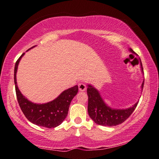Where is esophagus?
I'll return each instance as SVG.
<instances>
[{"mask_svg":"<svg viewBox=\"0 0 159 159\" xmlns=\"http://www.w3.org/2000/svg\"><path fill=\"white\" fill-rule=\"evenodd\" d=\"M78 87H79L80 91H85L87 87L84 83H79L78 84Z\"/></svg>","mask_w":159,"mask_h":159,"instance_id":"1","label":"esophagus"}]
</instances>
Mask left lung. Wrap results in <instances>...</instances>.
<instances>
[{"label":"left lung","mask_w":159,"mask_h":159,"mask_svg":"<svg viewBox=\"0 0 159 159\" xmlns=\"http://www.w3.org/2000/svg\"><path fill=\"white\" fill-rule=\"evenodd\" d=\"M129 51L132 53H135L133 50L129 48ZM141 71L143 72L142 63L140 61ZM144 80H143L141 88H143ZM87 93L88 95V111L89 116L97 125L102 126L113 127L123 123L126 119L129 117L134 110L138 106V103L134 104L132 107L125 109H115L107 106L102 98L97 89L94 87L88 84L87 89Z\"/></svg>","instance_id":"obj_1"}]
</instances>
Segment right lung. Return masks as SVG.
Masks as SVG:
<instances>
[{"instance_id":"obj_1","label":"right lung","mask_w":159,"mask_h":159,"mask_svg":"<svg viewBox=\"0 0 159 159\" xmlns=\"http://www.w3.org/2000/svg\"><path fill=\"white\" fill-rule=\"evenodd\" d=\"M34 46L32 47L31 48ZM24 54L25 53L16 61L14 67L15 89H16V94L19 105L26 118L30 122L47 128L57 127L64 121L68 114L71 100L78 93V86L75 85L64 90L56 99L48 103L38 104L30 101L27 98L21 94L16 82V75L18 65Z\"/></svg>"}]
</instances>
